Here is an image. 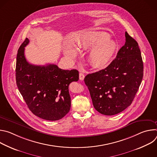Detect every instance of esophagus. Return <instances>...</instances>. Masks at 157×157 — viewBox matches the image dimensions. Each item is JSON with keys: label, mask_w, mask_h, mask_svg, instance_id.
<instances>
[{"label": "esophagus", "mask_w": 157, "mask_h": 157, "mask_svg": "<svg viewBox=\"0 0 157 157\" xmlns=\"http://www.w3.org/2000/svg\"><path fill=\"white\" fill-rule=\"evenodd\" d=\"M84 77H85V76H84V75L83 73H79V79L80 80H81V81L84 80Z\"/></svg>", "instance_id": "34e87169"}]
</instances>
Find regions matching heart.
Masks as SVG:
<instances>
[{"mask_svg": "<svg viewBox=\"0 0 157 157\" xmlns=\"http://www.w3.org/2000/svg\"><path fill=\"white\" fill-rule=\"evenodd\" d=\"M78 47L82 50H91L90 61L96 68L105 66L114 55L117 46L114 41L109 38V35L103 32L89 31L83 33L76 38ZM66 56L74 59L79 52L72 46L64 48Z\"/></svg>", "mask_w": 157, "mask_h": 157, "instance_id": "b5f03b06", "label": "heart"}]
</instances>
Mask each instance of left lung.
Here are the masks:
<instances>
[{"label":"left lung","mask_w":157,"mask_h":157,"mask_svg":"<svg viewBox=\"0 0 157 157\" xmlns=\"http://www.w3.org/2000/svg\"><path fill=\"white\" fill-rule=\"evenodd\" d=\"M125 36V44L107 68L84 79L95 109L105 116L119 114L132 104L144 76L138 43L127 32Z\"/></svg>","instance_id":"obj_1"}]
</instances>
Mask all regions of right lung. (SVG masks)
I'll use <instances>...</instances> for the list:
<instances>
[{"mask_svg":"<svg viewBox=\"0 0 157 157\" xmlns=\"http://www.w3.org/2000/svg\"><path fill=\"white\" fill-rule=\"evenodd\" d=\"M27 38L18 48L15 76L18 90L32 113L47 121H58L69 113V85L79 79L76 70H63L54 64H30L24 55Z\"/></svg>","mask_w":157,"mask_h":157,"instance_id":"obj_1","label":"right lung"}]
</instances>
